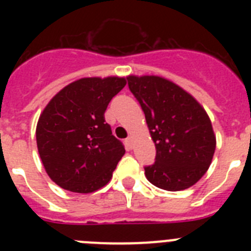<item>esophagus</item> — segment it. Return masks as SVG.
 <instances>
[{
  "mask_svg": "<svg viewBox=\"0 0 251 251\" xmlns=\"http://www.w3.org/2000/svg\"><path fill=\"white\" fill-rule=\"evenodd\" d=\"M132 142H133V138L129 136L127 139H126V145H127L129 148H132Z\"/></svg>",
  "mask_w": 251,
  "mask_h": 251,
  "instance_id": "1",
  "label": "esophagus"
}]
</instances>
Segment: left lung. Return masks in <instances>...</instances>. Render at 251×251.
I'll return each mask as SVG.
<instances>
[{"instance_id":"1","label":"left lung","mask_w":251,"mask_h":251,"mask_svg":"<svg viewBox=\"0 0 251 251\" xmlns=\"http://www.w3.org/2000/svg\"><path fill=\"white\" fill-rule=\"evenodd\" d=\"M128 86L145 112L156 145L147 179L167 191L191 187L206 174L216 138L202 106L187 92L161 76H128Z\"/></svg>"}]
</instances>
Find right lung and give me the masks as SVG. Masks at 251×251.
Segmentation results:
<instances>
[{
	"instance_id": "add662e5",
	"label": "right lung",
	"mask_w": 251,
	"mask_h": 251,
	"mask_svg": "<svg viewBox=\"0 0 251 251\" xmlns=\"http://www.w3.org/2000/svg\"><path fill=\"white\" fill-rule=\"evenodd\" d=\"M124 85V77H83L60 90L40 115V158L49 177L64 190L89 194L112 178L126 150L104 113Z\"/></svg>"
}]
</instances>
